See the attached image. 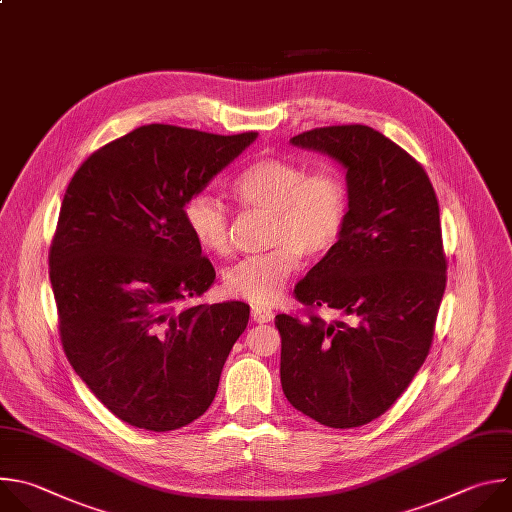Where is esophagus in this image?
<instances>
[{"instance_id":"1","label":"esophagus","mask_w":512,"mask_h":512,"mask_svg":"<svg viewBox=\"0 0 512 512\" xmlns=\"http://www.w3.org/2000/svg\"><path fill=\"white\" fill-rule=\"evenodd\" d=\"M274 313L270 309H264V306H252V319L254 323H270Z\"/></svg>"}]
</instances>
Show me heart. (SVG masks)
Masks as SVG:
<instances>
[{"instance_id": "heart-1", "label": "heart", "mask_w": 512, "mask_h": 512, "mask_svg": "<svg viewBox=\"0 0 512 512\" xmlns=\"http://www.w3.org/2000/svg\"><path fill=\"white\" fill-rule=\"evenodd\" d=\"M238 206L270 214L266 254L244 258L224 274L226 290L252 304L278 302L300 256H323L341 238L349 214V191L335 171L309 173L282 157L248 163L230 183ZM183 220L201 250L214 256L230 252V214L208 191L187 197Z\"/></svg>"}]
</instances>
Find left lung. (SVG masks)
I'll use <instances>...</instances> for the list:
<instances>
[{
  "instance_id": "left-lung-1",
  "label": "left lung",
  "mask_w": 512,
  "mask_h": 512,
  "mask_svg": "<svg viewBox=\"0 0 512 512\" xmlns=\"http://www.w3.org/2000/svg\"><path fill=\"white\" fill-rule=\"evenodd\" d=\"M290 143L329 155L349 191L339 242L294 294L355 323L276 315L280 383L304 416L359 428L389 410L428 357L446 288L438 199L422 165L371 127H323Z\"/></svg>"
}]
</instances>
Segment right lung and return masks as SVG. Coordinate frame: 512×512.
Instances as JSON below:
<instances>
[{"label":"right lung","mask_w":512,"mask_h":512,"mask_svg":"<svg viewBox=\"0 0 512 512\" xmlns=\"http://www.w3.org/2000/svg\"><path fill=\"white\" fill-rule=\"evenodd\" d=\"M256 137L145 125L92 153L68 183L50 248L62 347L135 428L169 432L206 414L248 325L240 300L181 306L216 280L183 206Z\"/></svg>","instance_id":"1"}]
</instances>
